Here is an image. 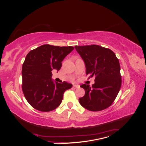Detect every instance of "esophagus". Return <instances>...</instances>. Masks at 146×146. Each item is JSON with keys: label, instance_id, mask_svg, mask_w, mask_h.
I'll return each instance as SVG.
<instances>
[{"label": "esophagus", "instance_id": "1", "mask_svg": "<svg viewBox=\"0 0 146 146\" xmlns=\"http://www.w3.org/2000/svg\"><path fill=\"white\" fill-rule=\"evenodd\" d=\"M73 87L75 88H80V86L78 84H73Z\"/></svg>", "mask_w": 146, "mask_h": 146}]
</instances>
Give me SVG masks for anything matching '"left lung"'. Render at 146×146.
Masks as SVG:
<instances>
[{"instance_id":"left-lung-1","label":"left lung","mask_w":146,"mask_h":146,"mask_svg":"<svg viewBox=\"0 0 146 146\" xmlns=\"http://www.w3.org/2000/svg\"><path fill=\"white\" fill-rule=\"evenodd\" d=\"M85 62L89 78L95 76V84H82L85 95L79 98L80 105L91 111L108 108L114 102L122 84L118 59L111 49L98 45L75 46Z\"/></svg>"}]
</instances>
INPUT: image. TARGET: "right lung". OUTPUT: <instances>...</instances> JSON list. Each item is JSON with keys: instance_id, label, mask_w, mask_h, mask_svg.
<instances>
[{"instance_id": "1", "label": "right lung", "mask_w": 146, "mask_h": 146, "mask_svg": "<svg viewBox=\"0 0 146 146\" xmlns=\"http://www.w3.org/2000/svg\"><path fill=\"white\" fill-rule=\"evenodd\" d=\"M74 49L73 46L44 44L31 50L23 64V93L26 99L36 110L48 112L58 108L65 91L72 88L67 82L54 83L53 70H60L62 61Z\"/></svg>"}]
</instances>
